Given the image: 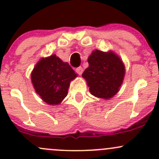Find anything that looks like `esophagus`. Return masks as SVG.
<instances>
[{
  "label": "esophagus",
  "mask_w": 159,
  "mask_h": 159,
  "mask_svg": "<svg viewBox=\"0 0 159 159\" xmlns=\"http://www.w3.org/2000/svg\"><path fill=\"white\" fill-rule=\"evenodd\" d=\"M75 71H76L79 75H81V74L83 73V68H81V67H78V68H76V69H75Z\"/></svg>",
  "instance_id": "1"
}]
</instances>
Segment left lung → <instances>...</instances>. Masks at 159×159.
<instances>
[{"instance_id": "obj_1", "label": "left lung", "mask_w": 159, "mask_h": 159, "mask_svg": "<svg viewBox=\"0 0 159 159\" xmlns=\"http://www.w3.org/2000/svg\"><path fill=\"white\" fill-rule=\"evenodd\" d=\"M89 66L83 72L91 94L101 98L113 97L122 84L125 67L114 53L95 50L89 59Z\"/></svg>"}]
</instances>
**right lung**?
<instances>
[{"label": "right lung", "instance_id": "add662e5", "mask_svg": "<svg viewBox=\"0 0 159 159\" xmlns=\"http://www.w3.org/2000/svg\"><path fill=\"white\" fill-rule=\"evenodd\" d=\"M77 77L71 67L53 54L38 61L31 73L36 92L48 105H58L68 95L71 80Z\"/></svg>", "mask_w": 159, "mask_h": 159}]
</instances>
